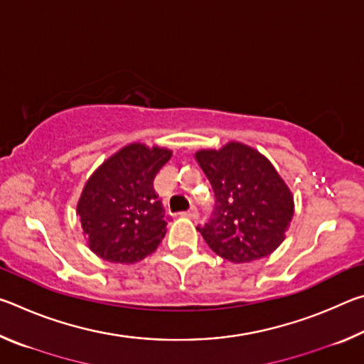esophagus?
<instances>
[{
    "label": "esophagus",
    "mask_w": 364,
    "mask_h": 364,
    "mask_svg": "<svg viewBox=\"0 0 364 364\" xmlns=\"http://www.w3.org/2000/svg\"><path fill=\"white\" fill-rule=\"evenodd\" d=\"M181 217H188V218L196 220L197 217H199V212H197V208L194 205H191L188 212H181Z\"/></svg>",
    "instance_id": "obj_1"
}]
</instances>
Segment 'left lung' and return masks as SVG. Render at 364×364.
<instances>
[{"label": "left lung", "mask_w": 364, "mask_h": 364, "mask_svg": "<svg viewBox=\"0 0 364 364\" xmlns=\"http://www.w3.org/2000/svg\"><path fill=\"white\" fill-rule=\"evenodd\" d=\"M196 159L215 194L210 218L197 225L208 247L232 263L254 262L278 249L292 220L294 199L273 165L239 143L199 151Z\"/></svg>", "instance_id": "obj_1"}]
</instances>
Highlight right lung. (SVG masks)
<instances>
[{
	"mask_svg": "<svg viewBox=\"0 0 364 364\" xmlns=\"http://www.w3.org/2000/svg\"><path fill=\"white\" fill-rule=\"evenodd\" d=\"M170 157L167 149L130 144L86 183L77 213L90 249L102 260L136 263L162 242L170 217L154 189V178Z\"/></svg>",
	"mask_w": 364,
	"mask_h": 364,
	"instance_id": "add662e5",
	"label": "right lung"
}]
</instances>
